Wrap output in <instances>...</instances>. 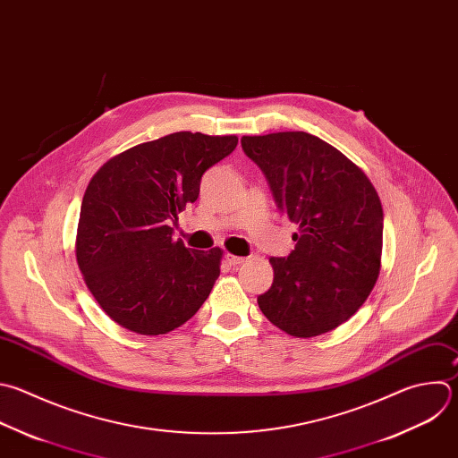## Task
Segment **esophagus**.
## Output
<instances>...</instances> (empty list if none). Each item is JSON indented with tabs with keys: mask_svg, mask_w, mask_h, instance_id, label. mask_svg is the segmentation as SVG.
Masks as SVG:
<instances>
[{
	"mask_svg": "<svg viewBox=\"0 0 458 458\" xmlns=\"http://www.w3.org/2000/svg\"><path fill=\"white\" fill-rule=\"evenodd\" d=\"M225 259H226V262H228L230 266H241V264H244V257H237V255H232V253H226Z\"/></svg>",
	"mask_w": 458,
	"mask_h": 458,
	"instance_id": "1",
	"label": "esophagus"
}]
</instances>
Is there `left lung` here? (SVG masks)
<instances>
[{"label":"left lung","instance_id":"1","mask_svg":"<svg viewBox=\"0 0 458 458\" xmlns=\"http://www.w3.org/2000/svg\"><path fill=\"white\" fill-rule=\"evenodd\" d=\"M244 155L264 173L276 207L298 225L294 250L271 257L273 284L257 298L264 317L296 338L347 322L381 267L383 207L345 155L303 131L242 136Z\"/></svg>","mask_w":458,"mask_h":458}]
</instances>
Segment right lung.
I'll use <instances>...</instances> for the list:
<instances>
[{
	"instance_id": "add662e5",
	"label": "right lung",
	"mask_w": 458,
	"mask_h": 458,
	"mask_svg": "<svg viewBox=\"0 0 458 458\" xmlns=\"http://www.w3.org/2000/svg\"><path fill=\"white\" fill-rule=\"evenodd\" d=\"M239 138L180 131L106 162L81 205L77 264L98 306L145 336L174 331L208 298L223 250L185 248L171 223L199 196L201 176Z\"/></svg>"
}]
</instances>
